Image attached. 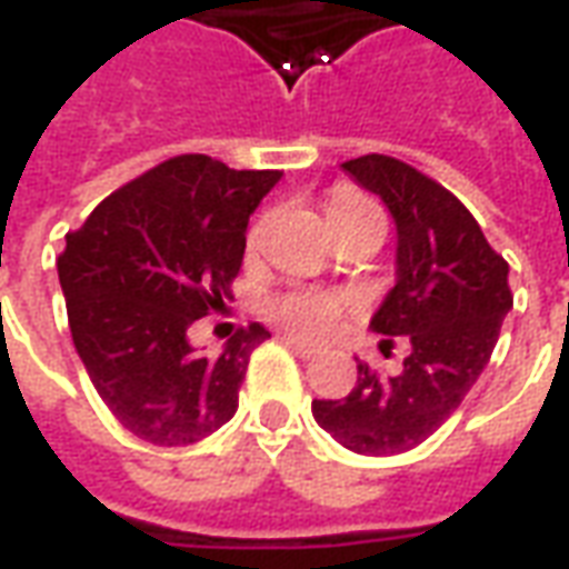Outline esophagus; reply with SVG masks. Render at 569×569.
Here are the masks:
<instances>
[{"label":"esophagus","instance_id":"obj_1","mask_svg":"<svg viewBox=\"0 0 569 569\" xmlns=\"http://www.w3.org/2000/svg\"><path fill=\"white\" fill-rule=\"evenodd\" d=\"M289 350H296L298 357H317L320 353V345H313V341H305V338H296V335H283L280 338Z\"/></svg>","mask_w":569,"mask_h":569}]
</instances>
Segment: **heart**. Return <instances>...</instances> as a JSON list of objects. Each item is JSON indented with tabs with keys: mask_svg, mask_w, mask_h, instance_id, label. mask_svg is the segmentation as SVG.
Instances as JSON below:
<instances>
[{
	"mask_svg": "<svg viewBox=\"0 0 569 569\" xmlns=\"http://www.w3.org/2000/svg\"><path fill=\"white\" fill-rule=\"evenodd\" d=\"M362 207H375V203L362 191H357V188L341 186L329 194V216L332 212L362 210ZM261 231H264V219L252 224V231H249V249L259 247ZM268 308L292 332L326 335L335 322L341 320L347 301L345 296L329 292V289H292V292H283V296L273 298Z\"/></svg>",
	"mask_w": 569,
	"mask_h": 569,
	"instance_id": "obj_1",
	"label": "heart"
}]
</instances>
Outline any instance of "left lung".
<instances>
[{"mask_svg":"<svg viewBox=\"0 0 569 569\" xmlns=\"http://www.w3.org/2000/svg\"><path fill=\"white\" fill-rule=\"evenodd\" d=\"M393 216L396 286L371 317L383 347L406 338L402 371L383 378L369 362L345 399H313V418L347 451L393 457L418 448L460 408L488 366L512 310L509 261L476 216L436 179L390 154L341 163Z\"/></svg>","mask_w":569,"mask_h":569,"instance_id":"obj_1","label":"left lung"}]
</instances>
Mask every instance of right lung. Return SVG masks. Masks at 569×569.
Wrapping results in <instances>:
<instances>
[{
    "instance_id": "obj_1",
    "label": "right lung",
    "mask_w": 569,
    "mask_h": 569,
    "mask_svg": "<svg viewBox=\"0 0 569 569\" xmlns=\"http://www.w3.org/2000/svg\"><path fill=\"white\" fill-rule=\"evenodd\" d=\"M280 176L176 154L67 234L57 273L72 345L93 390L137 439L194 445L234 418L249 357L271 332L249 322L210 357L188 329L231 298L249 216Z\"/></svg>"
}]
</instances>
